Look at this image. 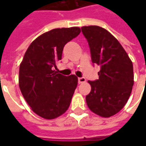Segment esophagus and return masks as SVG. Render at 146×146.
Segmentation results:
<instances>
[{"label":"esophagus","instance_id":"obj_1","mask_svg":"<svg viewBox=\"0 0 146 146\" xmlns=\"http://www.w3.org/2000/svg\"><path fill=\"white\" fill-rule=\"evenodd\" d=\"M86 81V79L84 77H79L78 78V83L79 84H82V83H84Z\"/></svg>","mask_w":146,"mask_h":146}]
</instances>
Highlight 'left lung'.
Here are the masks:
<instances>
[{
    "mask_svg": "<svg viewBox=\"0 0 146 146\" xmlns=\"http://www.w3.org/2000/svg\"><path fill=\"white\" fill-rule=\"evenodd\" d=\"M88 42L92 62L100 66L98 79L88 80L92 90L86 96L87 105L93 113L110 117L122 110L134 85L131 60L119 42L98 26L81 27Z\"/></svg>",
    "mask_w": 146,
    "mask_h": 146,
    "instance_id": "8db88e82",
    "label": "left lung"
}]
</instances>
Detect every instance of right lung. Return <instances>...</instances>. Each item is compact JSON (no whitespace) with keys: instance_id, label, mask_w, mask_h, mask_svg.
<instances>
[{"instance_id":"right-lung-1","label":"right lung","mask_w":146,"mask_h":146,"mask_svg":"<svg viewBox=\"0 0 146 146\" xmlns=\"http://www.w3.org/2000/svg\"><path fill=\"white\" fill-rule=\"evenodd\" d=\"M80 33L79 27L54 29L35 39L19 66V85L32 110L44 119H54L70 106L78 79L53 70L63 48Z\"/></svg>"}]
</instances>
